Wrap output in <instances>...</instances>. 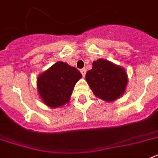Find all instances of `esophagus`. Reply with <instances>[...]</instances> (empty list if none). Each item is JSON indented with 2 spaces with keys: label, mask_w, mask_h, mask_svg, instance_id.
<instances>
[{
  "label": "esophagus",
  "mask_w": 158,
  "mask_h": 158,
  "mask_svg": "<svg viewBox=\"0 0 158 158\" xmlns=\"http://www.w3.org/2000/svg\"><path fill=\"white\" fill-rule=\"evenodd\" d=\"M80 72H81L82 75H83V77L85 76V75H86V70H85V69H81V70H80Z\"/></svg>",
  "instance_id": "34e87169"
}]
</instances>
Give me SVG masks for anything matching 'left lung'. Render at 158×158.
<instances>
[{
    "mask_svg": "<svg viewBox=\"0 0 158 158\" xmlns=\"http://www.w3.org/2000/svg\"><path fill=\"white\" fill-rule=\"evenodd\" d=\"M86 81L97 98L112 102L124 94L128 78L124 68L106 59H98L86 74Z\"/></svg>",
    "mask_w": 158,
    "mask_h": 158,
    "instance_id": "left-lung-1",
    "label": "left lung"
}]
</instances>
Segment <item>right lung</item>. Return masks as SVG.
I'll return each instance as SVG.
<instances>
[{
	"mask_svg": "<svg viewBox=\"0 0 158 158\" xmlns=\"http://www.w3.org/2000/svg\"><path fill=\"white\" fill-rule=\"evenodd\" d=\"M81 73L66 62L57 61L37 78V91L44 104L58 108L69 103L75 83Z\"/></svg>",
	"mask_w": 158,
	"mask_h": 158,
	"instance_id": "obj_1",
	"label": "right lung"
}]
</instances>
